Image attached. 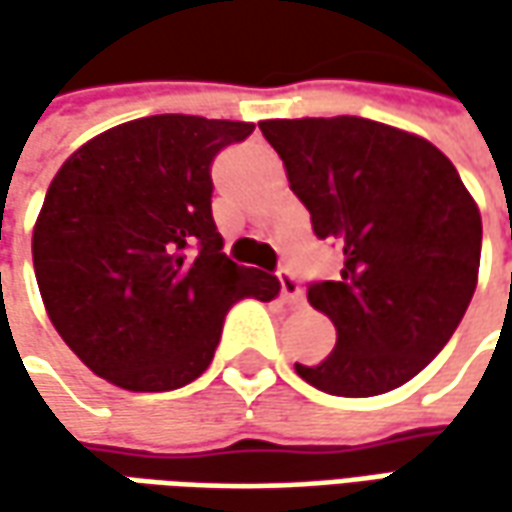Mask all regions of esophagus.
Returning <instances> with one entry per match:
<instances>
[{
	"instance_id": "1",
	"label": "esophagus",
	"mask_w": 512,
	"mask_h": 512,
	"mask_svg": "<svg viewBox=\"0 0 512 512\" xmlns=\"http://www.w3.org/2000/svg\"><path fill=\"white\" fill-rule=\"evenodd\" d=\"M279 285H282V296L287 299V305H302L305 302V287L287 267L279 270Z\"/></svg>"
}]
</instances>
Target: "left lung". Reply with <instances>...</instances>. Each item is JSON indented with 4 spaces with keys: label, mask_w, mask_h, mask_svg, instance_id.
Returning <instances> with one entry per match:
<instances>
[{
    "label": "left lung",
    "mask_w": 512,
    "mask_h": 512,
    "mask_svg": "<svg viewBox=\"0 0 512 512\" xmlns=\"http://www.w3.org/2000/svg\"><path fill=\"white\" fill-rule=\"evenodd\" d=\"M339 279L307 285L336 347L296 373L330 396L396 390L439 356L473 299L482 216L459 170L413 133L362 116L259 122Z\"/></svg>",
    "instance_id": "left-lung-1"
}]
</instances>
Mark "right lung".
Listing matches in <instances>:
<instances>
[{
  "label": "right lung",
  "instance_id": "1",
  "mask_svg": "<svg viewBox=\"0 0 512 512\" xmlns=\"http://www.w3.org/2000/svg\"><path fill=\"white\" fill-rule=\"evenodd\" d=\"M250 122L148 116L76 150L33 227V270L59 336L90 370L136 393L199 379L230 307L270 302L279 279L222 253L210 196L219 150Z\"/></svg>",
  "mask_w": 512,
  "mask_h": 512
}]
</instances>
